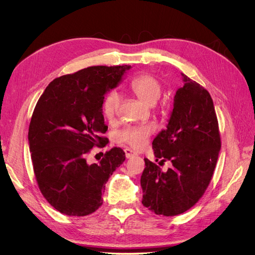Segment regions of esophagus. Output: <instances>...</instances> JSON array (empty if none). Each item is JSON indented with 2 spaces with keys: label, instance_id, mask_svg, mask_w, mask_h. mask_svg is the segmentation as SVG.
I'll return each mask as SVG.
<instances>
[{
  "label": "esophagus",
  "instance_id": "34e87169",
  "mask_svg": "<svg viewBox=\"0 0 255 255\" xmlns=\"http://www.w3.org/2000/svg\"><path fill=\"white\" fill-rule=\"evenodd\" d=\"M125 152H126V156H127V158H130V157H133L134 155H136V153H135L134 151L130 150V149H128V148L125 149Z\"/></svg>",
  "mask_w": 255,
  "mask_h": 255
}]
</instances>
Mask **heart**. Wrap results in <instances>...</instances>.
<instances>
[{
	"label": "heart",
	"instance_id": "1",
	"mask_svg": "<svg viewBox=\"0 0 255 255\" xmlns=\"http://www.w3.org/2000/svg\"><path fill=\"white\" fill-rule=\"evenodd\" d=\"M129 88L140 101L146 105H153L157 101L161 92L159 81L149 74L136 76L129 83ZM121 102V97L118 92L113 91L107 95L103 102V114L107 120H114ZM153 132L151 126L130 127L120 133V141L136 150H141L148 143L149 137Z\"/></svg>",
	"mask_w": 255,
	"mask_h": 255
}]
</instances>
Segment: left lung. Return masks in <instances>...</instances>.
I'll list each match as a JSON object with an SVG mask.
<instances>
[{"label":"left lung","mask_w":255,"mask_h":255,"mask_svg":"<svg viewBox=\"0 0 255 255\" xmlns=\"http://www.w3.org/2000/svg\"><path fill=\"white\" fill-rule=\"evenodd\" d=\"M182 74L184 85L176 90L167 127L154 138L156 160H170L166 172L144 158L141 174L142 204L156 215L186 212L203 196L221 148L217 116L211 95Z\"/></svg>","instance_id":"left-lung-1"}]
</instances>
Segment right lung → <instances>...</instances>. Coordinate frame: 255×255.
Listing matches in <instances>:
<instances>
[{
	"instance_id": "obj_1",
	"label": "right lung",
	"mask_w": 255,
	"mask_h": 255,
	"mask_svg": "<svg viewBox=\"0 0 255 255\" xmlns=\"http://www.w3.org/2000/svg\"><path fill=\"white\" fill-rule=\"evenodd\" d=\"M130 66H94L52 81L38 100L28 128L38 186L47 201L68 216H87L102 205L106 182L126 153L114 146L99 163L86 156L109 142L103 117L107 92Z\"/></svg>"
}]
</instances>
